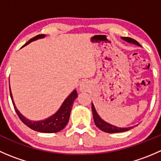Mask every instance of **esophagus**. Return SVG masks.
I'll list each match as a JSON object with an SVG mask.
<instances>
[{"mask_svg": "<svg viewBox=\"0 0 161 161\" xmlns=\"http://www.w3.org/2000/svg\"><path fill=\"white\" fill-rule=\"evenodd\" d=\"M89 89V84L86 81H82L79 85V90L81 92H86Z\"/></svg>", "mask_w": 161, "mask_h": 161, "instance_id": "34e87169", "label": "esophagus"}]
</instances>
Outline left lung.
<instances>
[{"mask_svg":"<svg viewBox=\"0 0 161 161\" xmlns=\"http://www.w3.org/2000/svg\"><path fill=\"white\" fill-rule=\"evenodd\" d=\"M123 40L128 42L129 43H132V44L137 45V46L141 47V45L138 43L136 40H135L134 39L130 38V37H121ZM92 116H93V120L94 122H95L96 126H97L98 129H100V130L104 131V132L108 133H118V132H123V131H126L130 130L131 129H132L135 126H131V127H127V128H120L118 126H114L113 125L110 124V123L106 122L105 121H103L101 118L100 117V115L97 114V111H96L95 108H94L93 103H92ZM136 126H137L136 125Z\"/></svg>","mask_w":161,"mask_h":161,"instance_id":"8db88e82","label":"left lung"}]
</instances>
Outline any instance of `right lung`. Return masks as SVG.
I'll list each match as a JSON object with an SVG mask.
<instances>
[{
    "instance_id": "1",
    "label": "right lung",
    "mask_w": 161,
    "mask_h": 161,
    "mask_svg": "<svg viewBox=\"0 0 161 161\" xmlns=\"http://www.w3.org/2000/svg\"><path fill=\"white\" fill-rule=\"evenodd\" d=\"M46 35L44 34H40V35H37L36 36L33 37V38L30 39L23 47L26 46L31 42L35 41V40H39V39L44 38ZM9 89H10V95L11 100H12V103L14 105V110H15L16 113H17L18 116L21 119V121L30 128L31 129L34 131H39V132H44V133H53V132H58L64 129L66 125H67L68 122H69V118H70V114L71 108H72L73 103H74L76 97H78L77 91L74 90L68 96L67 98L64 100L61 106L60 107L59 109L55 114H52L49 118H46L44 120H40V121H31L25 117H24L22 114L19 112V110L17 109L14 103V100H13L12 93L11 91V87L9 85Z\"/></svg>"
}]
</instances>
